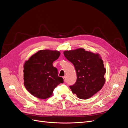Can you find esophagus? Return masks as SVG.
Segmentation results:
<instances>
[{
    "mask_svg": "<svg viewBox=\"0 0 128 128\" xmlns=\"http://www.w3.org/2000/svg\"><path fill=\"white\" fill-rule=\"evenodd\" d=\"M63 78H64V82H66V76H64V77H63Z\"/></svg>",
    "mask_w": 128,
    "mask_h": 128,
    "instance_id": "obj_1",
    "label": "esophagus"
}]
</instances>
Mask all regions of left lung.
<instances>
[{"instance_id": "left-lung-1", "label": "left lung", "mask_w": 128, "mask_h": 128, "mask_svg": "<svg viewBox=\"0 0 128 128\" xmlns=\"http://www.w3.org/2000/svg\"><path fill=\"white\" fill-rule=\"evenodd\" d=\"M64 54L76 69L77 80L69 87L78 98L88 99L102 88L105 82L106 69L99 54L82 48L64 51Z\"/></svg>"}]
</instances>
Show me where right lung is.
Instances as JSON below:
<instances>
[{"label":"right lung","mask_w":128,"mask_h":128,"mask_svg":"<svg viewBox=\"0 0 128 128\" xmlns=\"http://www.w3.org/2000/svg\"><path fill=\"white\" fill-rule=\"evenodd\" d=\"M60 54L58 51L40 50L25 61L24 85L32 95L40 99L49 98L57 85L64 82L52 64Z\"/></svg>","instance_id":"add662e5"}]
</instances>
